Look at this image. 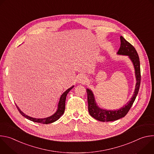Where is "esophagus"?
<instances>
[{"mask_svg":"<svg viewBox=\"0 0 154 154\" xmlns=\"http://www.w3.org/2000/svg\"><path fill=\"white\" fill-rule=\"evenodd\" d=\"M86 81V78L83 75H80L77 79V82L79 83H85Z\"/></svg>","mask_w":154,"mask_h":154,"instance_id":"34e87169","label":"esophagus"}]
</instances>
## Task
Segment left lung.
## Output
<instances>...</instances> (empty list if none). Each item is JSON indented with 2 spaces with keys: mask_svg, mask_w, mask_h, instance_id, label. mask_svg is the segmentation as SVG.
I'll use <instances>...</instances> for the list:
<instances>
[{
  "mask_svg": "<svg viewBox=\"0 0 154 154\" xmlns=\"http://www.w3.org/2000/svg\"><path fill=\"white\" fill-rule=\"evenodd\" d=\"M120 39L121 47L118 52V54L128 55L131 61H132L134 65L137 79L135 90L131 100L122 108L116 109V110H106V109H102L99 108L96 105L94 97L92 91L89 89H87L86 92L88 96L89 113L92 117L102 122L113 121L124 117L130 110L131 106H132L140 89L141 83V70L138 54L135 48L127 41H126L122 36H121Z\"/></svg>",
  "mask_w": 154,
  "mask_h": 154,
  "instance_id": "8db88e82",
  "label": "left lung"
}]
</instances>
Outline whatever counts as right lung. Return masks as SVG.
Instances as JSON below:
<instances>
[{"label": "right lung", "mask_w": 154, "mask_h": 154, "mask_svg": "<svg viewBox=\"0 0 154 154\" xmlns=\"http://www.w3.org/2000/svg\"><path fill=\"white\" fill-rule=\"evenodd\" d=\"M74 86L71 87L70 88H69L68 90H67L60 97V101L58 103V109L57 111L55 113H54L52 116L46 118H43V119H36V118H33L32 117H30L26 115H25L23 112H22L20 111V109L19 108V107L16 105L18 111L19 112V113L23 115L24 117H25L26 118L28 119L29 120H30L33 122H38V123H41V124H48L50 123H52L55 121H56L57 120H58L60 116L64 113V109H65V101H66V96L68 94V93L69 92V91L72 89V88Z\"/></svg>", "instance_id": "right-lung-1"}]
</instances>
